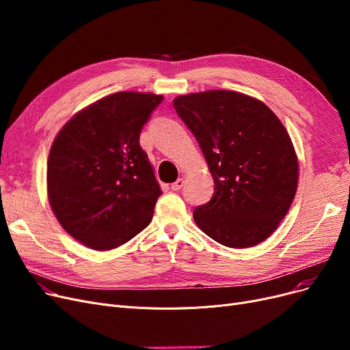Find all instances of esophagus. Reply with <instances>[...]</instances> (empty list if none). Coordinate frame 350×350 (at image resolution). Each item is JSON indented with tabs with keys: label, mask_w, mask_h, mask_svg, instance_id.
I'll return each mask as SVG.
<instances>
[{
	"label": "esophagus",
	"mask_w": 350,
	"mask_h": 350,
	"mask_svg": "<svg viewBox=\"0 0 350 350\" xmlns=\"http://www.w3.org/2000/svg\"><path fill=\"white\" fill-rule=\"evenodd\" d=\"M183 186H185V178H177L172 185V190L173 191H178Z\"/></svg>",
	"instance_id": "esophagus-1"
}]
</instances>
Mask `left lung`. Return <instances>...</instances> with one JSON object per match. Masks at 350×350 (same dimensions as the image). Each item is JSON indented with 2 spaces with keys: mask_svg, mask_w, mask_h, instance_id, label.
<instances>
[{
  "mask_svg": "<svg viewBox=\"0 0 350 350\" xmlns=\"http://www.w3.org/2000/svg\"><path fill=\"white\" fill-rule=\"evenodd\" d=\"M173 106L197 139L214 178L198 228L231 248L265 241L298 187V159L285 126L261 100L234 90L177 96Z\"/></svg>",
  "mask_w": 350,
  "mask_h": 350,
  "instance_id": "8db88e82",
  "label": "left lung"
}]
</instances>
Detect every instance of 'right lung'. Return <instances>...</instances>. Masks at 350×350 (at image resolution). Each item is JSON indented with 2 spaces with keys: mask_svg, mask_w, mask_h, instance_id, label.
<instances>
[{
  "mask_svg": "<svg viewBox=\"0 0 350 350\" xmlns=\"http://www.w3.org/2000/svg\"><path fill=\"white\" fill-rule=\"evenodd\" d=\"M161 100L118 92L82 109L55 137L46 165L49 206L83 245L116 248L152 221L161 190L139 137Z\"/></svg>",
  "mask_w": 350,
  "mask_h": 350,
  "instance_id": "1",
  "label": "right lung"
}]
</instances>
